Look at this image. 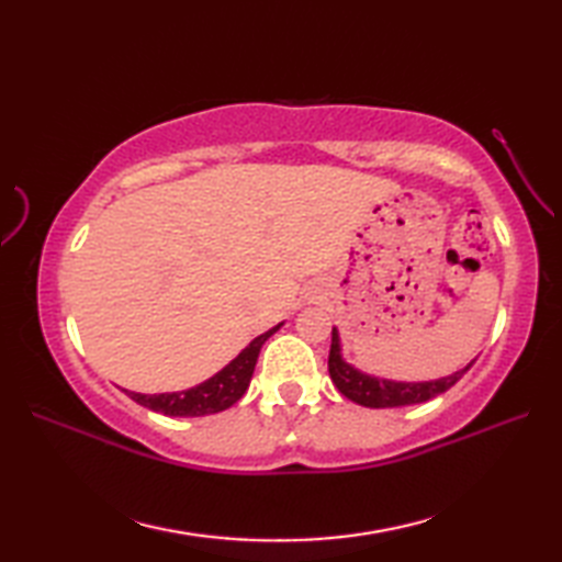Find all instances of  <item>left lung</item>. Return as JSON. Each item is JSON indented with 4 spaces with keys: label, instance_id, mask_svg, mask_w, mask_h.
Wrapping results in <instances>:
<instances>
[{
    "label": "left lung",
    "instance_id": "obj_1",
    "mask_svg": "<svg viewBox=\"0 0 562 562\" xmlns=\"http://www.w3.org/2000/svg\"><path fill=\"white\" fill-rule=\"evenodd\" d=\"M475 362V360H473ZM469 362L459 372L441 379H429V381H396V379H384L367 374L355 364L345 362L342 357V345H340V333L333 328L330 338V355H328V372L333 384L342 393L345 398L364 405V408H401V405H413V403H425L429 398L439 396L447 389H451L457 381L469 372Z\"/></svg>",
    "mask_w": 562,
    "mask_h": 562
}]
</instances>
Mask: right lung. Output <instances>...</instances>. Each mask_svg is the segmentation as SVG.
<instances>
[{"instance_id": "1", "label": "right lung", "mask_w": 562, "mask_h": 562, "mask_svg": "<svg viewBox=\"0 0 562 562\" xmlns=\"http://www.w3.org/2000/svg\"><path fill=\"white\" fill-rule=\"evenodd\" d=\"M280 328L282 324L260 333V336L250 340L229 364L198 386H190L186 391H171V393H137L127 389L123 391L135 403L169 417H200V415L222 413L226 408H232V405L244 396L250 384V376H254L262 342H266L272 333Z\"/></svg>"}]
</instances>
